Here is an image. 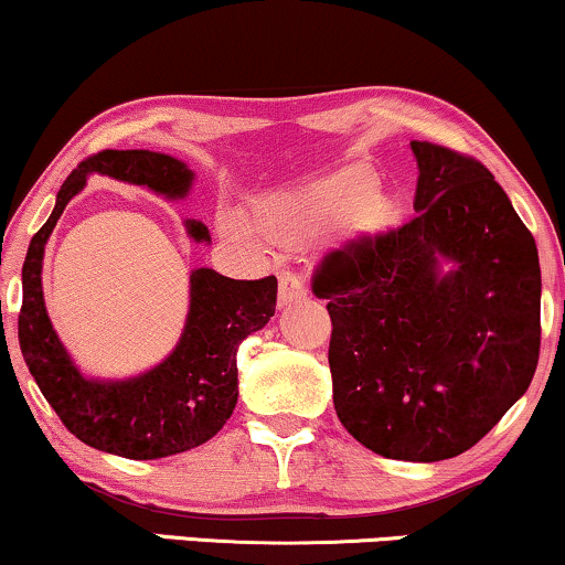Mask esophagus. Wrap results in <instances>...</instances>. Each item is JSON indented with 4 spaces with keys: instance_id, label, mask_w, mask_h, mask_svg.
I'll return each mask as SVG.
<instances>
[{
    "instance_id": "34e87169",
    "label": "esophagus",
    "mask_w": 565,
    "mask_h": 565,
    "mask_svg": "<svg viewBox=\"0 0 565 565\" xmlns=\"http://www.w3.org/2000/svg\"><path fill=\"white\" fill-rule=\"evenodd\" d=\"M277 280H280V290H277V303L280 306H290L296 301H301L306 296V285L298 275L294 271H280L277 275Z\"/></svg>"
}]
</instances>
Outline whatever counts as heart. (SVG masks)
<instances>
[{
	"label": "heart",
	"instance_id": "b5f03b06",
	"mask_svg": "<svg viewBox=\"0 0 565 565\" xmlns=\"http://www.w3.org/2000/svg\"><path fill=\"white\" fill-rule=\"evenodd\" d=\"M398 220V199L380 191L377 175L366 167H345L269 193L254 206V233L269 243H301L332 230L345 246L364 248L390 233ZM222 227L238 238L250 233L235 214H225Z\"/></svg>",
	"mask_w": 565,
	"mask_h": 565
}]
</instances>
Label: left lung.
I'll return each mask as SVG.
<instances>
[{
    "instance_id": "8db88e82",
    "label": "left lung",
    "mask_w": 565,
    "mask_h": 565,
    "mask_svg": "<svg viewBox=\"0 0 565 565\" xmlns=\"http://www.w3.org/2000/svg\"><path fill=\"white\" fill-rule=\"evenodd\" d=\"M411 151L414 217L327 254L311 290L332 319L338 419L380 456L431 463L475 448L526 393L542 280L532 233L482 162L429 141Z\"/></svg>"
}]
</instances>
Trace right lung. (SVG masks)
Masks as SVG:
<instances>
[{"mask_svg":"<svg viewBox=\"0 0 565 565\" xmlns=\"http://www.w3.org/2000/svg\"><path fill=\"white\" fill-rule=\"evenodd\" d=\"M94 172L146 185L167 199H183L193 183L188 164L157 151L104 149L83 159L62 183L54 212L28 246L18 317L20 351L49 406L81 443L134 461H154L199 448L225 427L238 403L235 351L275 315L277 277L230 280L214 269H193L185 330L162 364L130 380L83 377L46 317L41 264L60 214ZM185 227L193 241H209L201 222L188 220Z\"/></svg>","mask_w":565,"mask_h":565,"instance_id":"right-lung-1","label":"right lung"}]
</instances>
